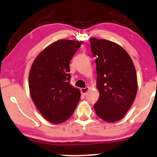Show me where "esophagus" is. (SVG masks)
I'll use <instances>...</instances> for the list:
<instances>
[{
    "mask_svg": "<svg viewBox=\"0 0 157 157\" xmlns=\"http://www.w3.org/2000/svg\"><path fill=\"white\" fill-rule=\"evenodd\" d=\"M90 90L89 86H86V87H84V88H82V89H81V92H82V93L83 94V95H86V93H87L88 90Z\"/></svg>",
    "mask_w": 157,
    "mask_h": 157,
    "instance_id": "obj_1",
    "label": "esophagus"
}]
</instances>
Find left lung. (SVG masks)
Returning <instances> with one entry per match:
<instances>
[{
	"label": "left lung",
	"instance_id": "left-lung-1",
	"mask_svg": "<svg viewBox=\"0 0 157 157\" xmlns=\"http://www.w3.org/2000/svg\"><path fill=\"white\" fill-rule=\"evenodd\" d=\"M92 53L96 57V87L99 98L94 105L96 115L108 123L124 117L137 93V77L131 56L118 44L90 38Z\"/></svg>",
	"mask_w": 157,
	"mask_h": 157
}]
</instances>
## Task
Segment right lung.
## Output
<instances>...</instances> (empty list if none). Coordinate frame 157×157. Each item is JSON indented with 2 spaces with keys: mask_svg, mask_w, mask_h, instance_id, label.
Here are the masks:
<instances>
[{
  "mask_svg": "<svg viewBox=\"0 0 157 157\" xmlns=\"http://www.w3.org/2000/svg\"><path fill=\"white\" fill-rule=\"evenodd\" d=\"M82 42L59 40L45 48L31 65L29 86L33 102L50 123L69 119L80 101L78 88L70 84V62Z\"/></svg>",
  "mask_w": 157,
  "mask_h": 157,
  "instance_id": "right-lung-1",
  "label": "right lung"
}]
</instances>
